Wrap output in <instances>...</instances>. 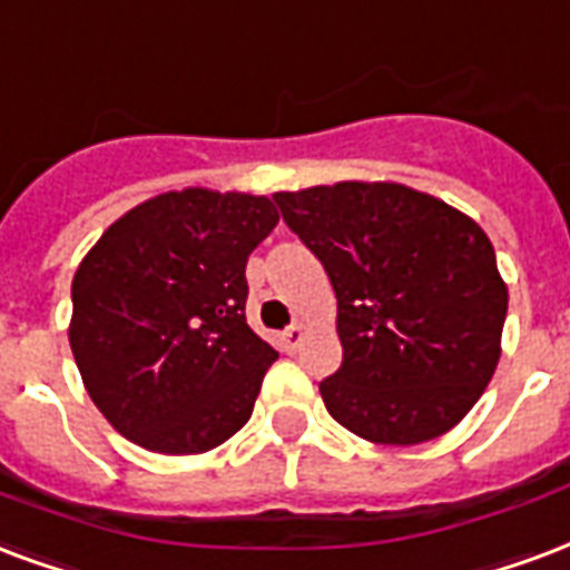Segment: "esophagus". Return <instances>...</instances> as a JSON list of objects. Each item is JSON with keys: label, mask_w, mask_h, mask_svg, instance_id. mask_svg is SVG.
<instances>
[{"label": "esophagus", "mask_w": 570, "mask_h": 570, "mask_svg": "<svg viewBox=\"0 0 570 570\" xmlns=\"http://www.w3.org/2000/svg\"><path fill=\"white\" fill-rule=\"evenodd\" d=\"M279 342H282V351L294 354V351L301 348V342H303V324H291L288 331H282Z\"/></svg>", "instance_id": "34e87169"}]
</instances>
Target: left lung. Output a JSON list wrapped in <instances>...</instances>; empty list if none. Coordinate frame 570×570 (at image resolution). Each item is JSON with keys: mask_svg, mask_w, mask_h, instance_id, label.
<instances>
[{"mask_svg": "<svg viewBox=\"0 0 570 570\" xmlns=\"http://www.w3.org/2000/svg\"><path fill=\"white\" fill-rule=\"evenodd\" d=\"M336 294L340 370L318 384L366 442L421 444L463 421L499 363L508 288L460 209L396 183L273 195Z\"/></svg>", "mask_w": 570, "mask_h": 570, "instance_id": "left-lung-1", "label": "left lung"}]
</instances>
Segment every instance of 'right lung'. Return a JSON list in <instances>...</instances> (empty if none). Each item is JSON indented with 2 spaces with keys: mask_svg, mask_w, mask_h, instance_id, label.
Returning a JSON list of instances; mask_svg holds the SVG:
<instances>
[{
  "mask_svg": "<svg viewBox=\"0 0 570 570\" xmlns=\"http://www.w3.org/2000/svg\"><path fill=\"white\" fill-rule=\"evenodd\" d=\"M269 198L207 188L128 209L80 261L68 342L98 412L156 453H204L252 417L279 354L246 324Z\"/></svg>",
  "mask_w": 570,
  "mask_h": 570,
  "instance_id": "right-lung-1",
  "label": "right lung"
}]
</instances>
